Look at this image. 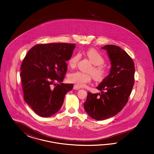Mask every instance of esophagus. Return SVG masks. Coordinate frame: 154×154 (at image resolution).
Wrapping results in <instances>:
<instances>
[{
	"mask_svg": "<svg viewBox=\"0 0 154 154\" xmlns=\"http://www.w3.org/2000/svg\"><path fill=\"white\" fill-rule=\"evenodd\" d=\"M73 89L74 90H79V89H80V88L78 86H77V85H74V86H73Z\"/></svg>",
	"mask_w": 154,
	"mask_h": 154,
	"instance_id": "34e87169",
	"label": "esophagus"
}]
</instances>
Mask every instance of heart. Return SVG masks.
Returning <instances> with one entry per match:
<instances>
[{"instance_id":"heart-1","label":"heart","mask_w":154,"mask_h":154,"mask_svg":"<svg viewBox=\"0 0 154 154\" xmlns=\"http://www.w3.org/2000/svg\"><path fill=\"white\" fill-rule=\"evenodd\" d=\"M85 55L94 65L90 72L92 73L95 80L102 81L105 79L108 75V70L107 68L103 65L105 60L102 55L94 48L87 50ZM80 58L81 54L79 53H76L71 56L68 61V64L70 68H75ZM92 79V75L85 73L79 71L72 72L68 75V79L70 82L74 83L79 86H84L87 83L90 82Z\"/></svg>"}]
</instances>
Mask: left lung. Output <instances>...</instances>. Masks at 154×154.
<instances>
[{
    "instance_id": "8db88e82",
    "label": "left lung",
    "mask_w": 154,
    "mask_h": 154,
    "mask_svg": "<svg viewBox=\"0 0 154 154\" xmlns=\"http://www.w3.org/2000/svg\"><path fill=\"white\" fill-rule=\"evenodd\" d=\"M102 48L107 51L111 60L109 74L97 87L100 93L88 92L84 103L85 111L97 120L116 115L128 102L134 84L133 60L120 47L108 45Z\"/></svg>"
}]
</instances>
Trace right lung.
I'll return each mask as SVG.
<instances>
[{
    "instance_id": "add662e5",
    "label": "right lung",
    "mask_w": 154,
    "mask_h": 154,
    "mask_svg": "<svg viewBox=\"0 0 154 154\" xmlns=\"http://www.w3.org/2000/svg\"><path fill=\"white\" fill-rule=\"evenodd\" d=\"M75 45L38 44L24 57L20 68L23 99L39 116L48 117L56 113L63 104L66 93L73 89V84L61 82L67 71L66 61L72 56ZM56 81L60 84H54Z\"/></svg>"
}]
</instances>
